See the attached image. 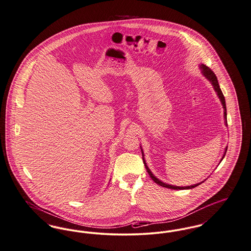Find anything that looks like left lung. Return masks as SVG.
Listing matches in <instances>:
<instances>
[{"instance_id": "obj_1", "label": "left lung", "mask_w": 251, "mask_h": 251, "mask_svg": "<svg viewBox=\"0 0 251 251\" xmlns=\"http://www.w3.org/2000/svg\"><path fill=\"white\" fill-rule=\"evenodd\" d=\"M200 68L201 69V73H202V75H203V76H204V77H205V78H206V79L211 83L212 86H213V88H214V90L217 92L218 97H219V99L221 100V102H222V104H223V107H224V109H225V110H224V117H225L226 126H227L226 100H225L224 94H223V92H222V90H221V88H220L219 83H218L217 77H216V75L214 74V72H213L209 67H207L206 66H204V65H201ZM226 151H227V148H226V150H225V154H224L223 158L221 159V161L224 159V157H225V155H226ZM142 154H143V161H144V164H145L146 168H147V170H148V173L150 174L151 179H152L156 184H160L161 186H164V187H167V188H170V189H191V188H194V187H196V186H198L199 184H201V183H199V184H193V185H188V186H176V185H171V184H165V183H163L162 181H160L158 178H156V177L152 174L151 169H150L149 167H148V165H147V163H146V160H145V158H144V152H143V150H142Z\"/></svg>"}]
</instances>
